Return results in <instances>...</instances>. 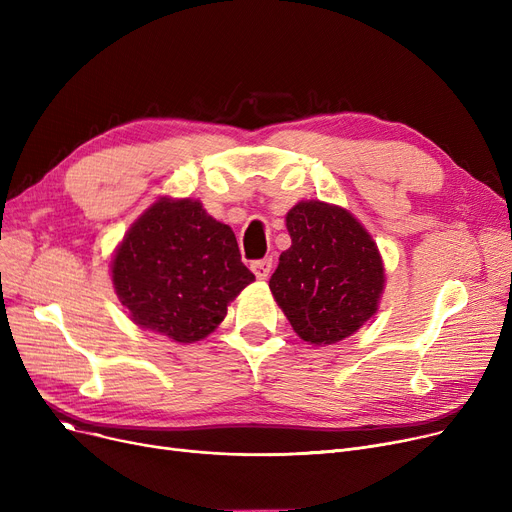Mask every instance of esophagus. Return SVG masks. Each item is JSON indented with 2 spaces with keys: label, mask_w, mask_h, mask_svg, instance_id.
<instances>
[{
  "label": "esophagus",
  "mask_w": 512,
  "mask_h": 512,
  "mask_svg": "<svg viewBox=\"0 0 512 512\" xmlns=\"http://www.w3.org/2000/svg\"><path fill=\"white\" fill-rule=\"evenodd\" d=\"M251 270L259 280H265L267 276L272 274V259H259L251 263Z\"/></svg>",
  "instance_id": "1"
}]
</instances>
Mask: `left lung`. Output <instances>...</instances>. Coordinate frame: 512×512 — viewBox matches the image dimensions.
I'll use <instances>...</instances> for the list:
<instances>
[{
	"label": "left lung",
	"instance_id": "8db88e82",
	"mask_svg": "<svg viewBox=\"0 0 512 512\" xmlns=\"http://www.w3.org/2000/svg\"><path fill=\"white\" fill-rule=\"evenodd\" d=\"M292 245L270 290L292 330L313 346L353 336L378 313L386 270L378 245L355 215L319 199L286 213Z\"/></svg>",
	"mask_w": 512,
	"mask_h": 512
}]
</instances>
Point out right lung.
I'll return each mask as SVG.
<instances>
[{
	"mask_svg": "<svg viewBox=\"0 0 512 512\" xmlns=\"http://www.w3.org/2000/svg\"><path fill=\"white\" fill-rule=\"evenodd\" d=\"M110 270L130 321L178 344L209 336L255 280L232 228L191 197L149 205L120 240Z\"/></svg>",
	"mask_w": 512,
	"mask_h": 512,
	"instance_id": "right-lung-1",
	"label": "right lung"
}]
</instances>
